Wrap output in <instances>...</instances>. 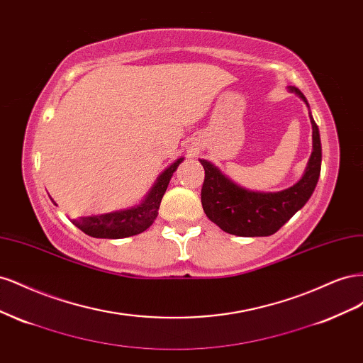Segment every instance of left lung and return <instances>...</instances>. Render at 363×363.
I'll return each instance as SVG.
<instances>
[{"mask_svg":"<svg viewBox=\"0 0 363 363\" xmlns=\"http://www.w3.org/2000/svg\"><path fill=\"white\" fill-rule=\"evenodd\" d=\"M288 89L298 95L309 107L300 89L289 86ZM312 124V155L307 162L303 177L277 192L250 191L230 180L212 162L200 159L206 177L201 189V204L207 218L224 232L236 236H271L286 224L289 219L309 201L321 172V139L320 130Z\"/></svg>","mask_w":363,"mask_h":363,"instance_id":"left-lung-1","label":"left lung"}]
</instances>
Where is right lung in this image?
I'll return each instance as SVG.
<instances>
[{
	"mask_svg": "<svg viewBox=\"0 0 363 363\" xmlns=\"http://www.w3.org/2000/svg\"><path fill=\"white\" fill-rule=\"evenodd\" d=\"M183 160L184 157H180L174 163H171L169 167L159 175L157 180L151 186V189L144 196V200H140V203L108 213L80 216L77 219H72V223L75 224V227H79L83 233L101 239H123L145 232L157 218L160 201L164 192H167L172 174L179 168V164ZM51 201L56 204V201L52 199Z\"/></svg>",
	"mask_w": 363,
	"mask_h": 363,
	"instance_id": "1",
	"label": "right lung"
}]
</instances>
